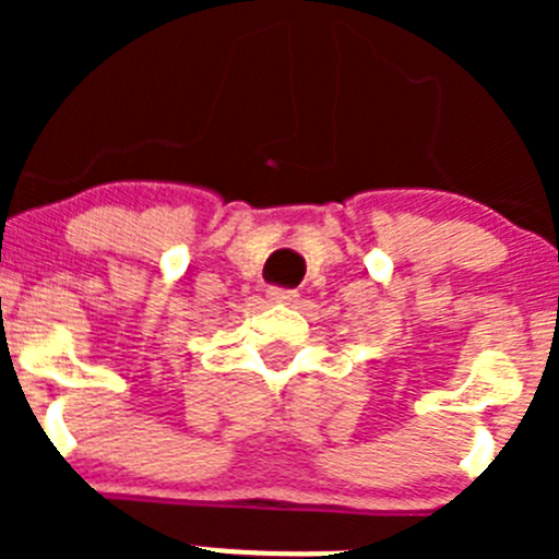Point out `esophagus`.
Returning <instances> with one entry per match:
<instances>
[{"mask_svg":"<svg viewBox=\"0 0 559 559\" xmlns=\"http://www.w3.org/2000/svg\"><path fill=\"white\" fill-rule=\"evenodd\" d=\"M267 297L273 302H284V306H292V302L297 300V292L295 289H267Z\"/></svg>","mask_w":559,"mask_h":559,"instance_id":"obj_1","label":"esophagus"}]
</instances>
